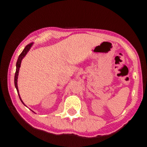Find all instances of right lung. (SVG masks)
<instances>
[{
    "mask_svg": "<svg viewBox=\"0 0 147 147\" xmlns=\"http://www.w3.org/2000/svg\"><path fill=\"white\" fill-rule=\"evenodd\" d=\"M32 45H33V43H30L29 44H28V45L26 46V47H25V49H23V51H22V53L19 55V57H18L17 61V64H16V67H17V68H16V72H15V86L16 89H17V93H18V94H19L20 100H21L22 103H23L24 105H25V104H24L23 102L22 101L21 98V97H20V95L19 94V90H18V86H17V78H18V75H19V68H20V67H21V63L22 59H23V57L26 55V54L27 53V52L29 51L30 48L31 47Z\"/></svg>",
    "mask_w": 147,
    "mask_h": 147,
    "instance_id": "1",
    "label": "right lung"
}]
</instances>
